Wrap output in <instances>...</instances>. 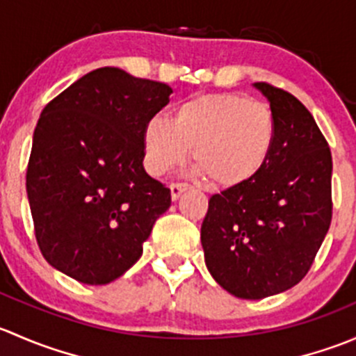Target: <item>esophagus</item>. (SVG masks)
I'll list each match as a JSON object with an SVG mask.
<instances>
[{"label": "esophagus", "mask_w": 356, "mask_h": 356, "mask_svg": "<svg viewBox=\"0 0 356 356\" xmlns=\"http://www.w3.org/2000/svg\"><path fill=\"white\" fill-rule=\"evenodd\" d=\"M188 188L189 186L188 184H177V182H175V184H170V196H172V200H177L179 196L182 195V193L184 191H188Z\"/></svg>", "instance_id": "esophagus-1"}]
</instances>
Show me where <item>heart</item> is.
<instances>
[{
	"label": "heart",
	"mask_w": 356,
	"mask_h": 356,
	"mask_svg": "<svg viewBox=\"0 0 356 356\" xmlns=\"http://www.w3.org/2000/svg\"><path fill=\"white\" fill-rule=\"evenodd\" d=\"M277 127L272 110L236 92L200 95L172 111L170 122L155 117L143 131L146 168L163 175L188 160L218 188L253 181L272 155Z\"/></svg>",
	"instance_id": "1"
}]
</instances>
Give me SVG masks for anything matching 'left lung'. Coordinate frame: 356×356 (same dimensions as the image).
Returning <instances> with one entry per match:
<instances>
[{
	"mask_svg": "<svg viewBox=\"0 0 356 356\" xmlns=\"http://www.w3.org/2000/svg\"><path fill=\"white\" fill-rule=\"evenodd\" d=\"M270 103L277 138L264 170L208 201L201 246L211 277L243 300L296 286L332 218V156L312 113L293 95L254 82Z\"/></svg>",
	"mask_w": 356,
	"mask_h": 356,
	"instance_id": "1",
	"label": "left lung"
}]
</instances>
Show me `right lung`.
I'll use <instances>...</instances> for the list:
<instances>
[{
    "label": "right lung",
    "instance_id": "obj_1",
    "mask_svg": "<svg viewBox=\"0 0 356 356\" xmlns=\"http://www.w3.org/2000/svg\"><path fill=\"white\" fill-rule=\"evenodd\" d=\"M172 88L103 67L42 110L32 136L27 198L51 267L82 284L124 275L143 254L170 189L143 167V131Z\"/></svg>",
    "mask_w": 356,
    "mask_h": 356
}]
</instances>
